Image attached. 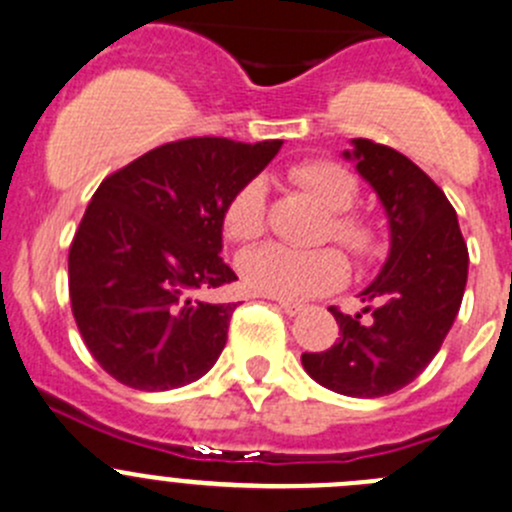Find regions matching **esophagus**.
Masks as SVG:
<instances>
[{
  "mask_svg": "<svg viewBox=\"0 0 512 512\" xmlns=\"http://www.w3.org/2000/svg\"><path fill=\"white\" fill-rule=\"evenodd\" d=\"M277 307H280V310L285 312V315H290V317L300 315V312H302V305H300V302H290V300H277Z\"/></svg>",
  "mask_w": 512,
  "mask_h": 512,
  "instance_id": "esophagus-1",
  "label": "esophagus"
}]
</instances>
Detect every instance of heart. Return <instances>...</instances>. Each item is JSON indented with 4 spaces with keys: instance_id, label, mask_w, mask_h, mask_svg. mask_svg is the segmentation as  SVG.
I'll return each mask as SVG.
<instances>
[{
    "instance_id": "b5f03b06",
    "label": "heart",
    "mask_w": 512,
    "mask_h": 512,
    "mask_svg": "<svg viewBox=\"0 0 512 512\" xmlns=\"http://www.w3.org/2000/svg\"><path fill=\"white\" fill-rule=\"evenodd\" d=\"M290 177L297 185L317 197L330 212V232L337 242L355 255H375L380 242L377 232L365 217L352 215L350 210L357 202V180L342 165L327 160H312L295 165ZM265 180L245 182L225 210V232L235 242H250L265 232ZM240 272L245 285L252 292L282 300H305L320 295L340 285L347 275V265L342 255L332 247L320 250H297V247L270 245L255 247L245 252L240 260Z\"/></svg>"
}]
</instances>
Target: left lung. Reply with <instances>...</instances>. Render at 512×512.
Listing matches in <instances>:
<instances>
[{
    "mask_svg": "<svg viewBox=\"0 0 512 512\" xmlns=\"http://www.w3.org/2000/svg\"><path fill=\"white\" fill-rule=\"evenodd\" d=\"M342 157L375 190L390 230L388 260L360 292L355 315L330 307L340 337L302 352L322 388L350 398L398 393L430 365L458 317L468 282V245L445 192L398 150L352 140Z\"/></svg>",
    "mask_w": 512,
    "mask_h": 512,
    "instance_id": "8db88e82",
    "label": "left lung"
}]
</instances>
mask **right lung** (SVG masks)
Here are the masks:
<instances>
[{"mask_svg":"<svg viewBox=\"0 0 512 512\" xmlns=\"http://www.w3.org/2000/svg\"><path fill=\"white\" fill-rule=\"evenodd\" d=\"M282 140L170 142L109 175L69 247V300L94 360L147 393L200 380L225 350L237 280L220 257L225 210Z\"/></svg>","mask_w":512,"mask_h":512,"instance_id":"obj_1","label":"right lung"}]
</instances>
